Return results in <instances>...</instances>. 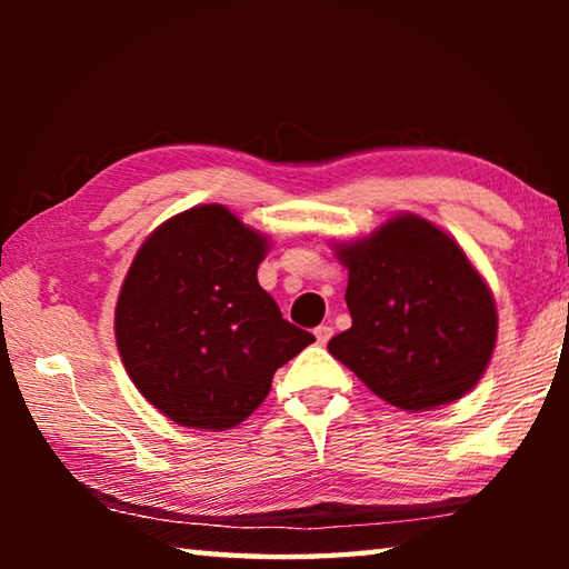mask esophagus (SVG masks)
<instances>
[{
	"mask_svg": "<svg viewBox=\"0 0 569 569\" xmlns=\"http://www.w3.org/2000/svg\"><path fill=\"white\" fill-rule=\"evenodd\" d=\"M313 336H316V343H321V346H326L331 341V336H333V329L331 326H319V329L313 331Z\"/></svg>",
	"mask_w": 569,
	"mask_h": 569,
	"instance_id": "esophagus-1",
	"label": "esophagus"
}]
</instances>
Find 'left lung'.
Masks as SVG:
<instances>
[{"instance_id":"left-lung-1","label":"left lung","mask_w":569,"mask_h":569,"mask_svg":"<svg viewBox=\"0 0 569 569\" xmlns=\"http://www.w3.org/2000/svg\"><path fill=\"white\" fill-rule=\"evenodd\" d=\"M336 253L349 268L351 329L329 341L333 359L403 411L475 389L495 351L497 308L455 238L401 213Z\"/></svg>"}]
</instances>
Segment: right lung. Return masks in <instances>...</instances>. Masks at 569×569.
<instances>
[{"label":"right lung","instance_id":"1","mask_svg":"<svg viewBox=\"0 0 569 569\" xmlns=\"http://www.w3.org/2000/svg\"><path fill=\"white\" fill-rule=\"evenodd\" d=\"M266 253L263 233L210 203L152 230L124 276L114 308L124 371L180 427H236L276 369L316 341L258 283Z\"/></svg>","mask_w":569,"mask_h":569}]
</instances>
